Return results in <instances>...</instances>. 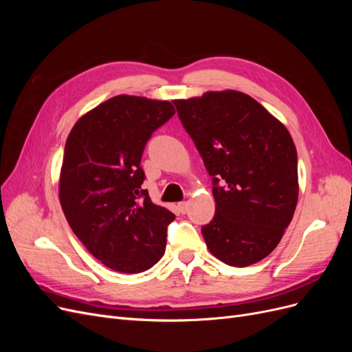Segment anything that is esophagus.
I'll return each mask as SVG.
<instances>
[{
    "instance_id": "obj_1",
    "label": "esophagus",
    "mask_w": 352,
    "mask_h": 352,
    "mask_svg": "<svg viewBox=\"0 0 352 352\" xmlns=\"http://www.w3.org/2000/svg\"><path fill=\"white\" fill-rule=\"evenodd\" d=\"M177 210L182 212V214H185V212L188 211V202L186 201H182V202H179L177 204Z\"/></svg>"
}]
</instances>
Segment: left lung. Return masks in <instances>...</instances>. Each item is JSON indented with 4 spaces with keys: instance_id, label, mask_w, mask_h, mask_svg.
Segmentation results:
<instances>
[{
    "instance_id": "obj_1",
    "label": "left lung",
    "mask_w": 352,
    "mask_h": 352,
    "mask_svg": "<svg viewBox=\"0 0 352 352\" xmlns=\"http://www.w3.org/2000/svg\"><path fill=\"white\" fill-rule=\"evenodd\" d=\"M173 102L212 176L216 214L201 229L208 251L233 267L261 261L278 247L298 202L291 133L239 91H208Z\"/></svg>"
}]
</instances>
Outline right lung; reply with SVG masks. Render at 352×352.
I'll list each match as a JSON object with an SVG mask.
<instances>
[{"label":"right lung","instance_id":"add662e5","mask_svg":"<svg viewBox=\"0 0 352 352\" xmlns=\"http://www.w3.org/2000/svg\"><path fill=\"white\" fill-rule=\"evenodd\" d=\"M176 113L168 101L117 95L85 113L67 136L58 180L74 235L105 267L141 273L163 257L175 214L141 189V157Z\"/></svg>","mask_w":352,"mask_h":352}]
</instances>
